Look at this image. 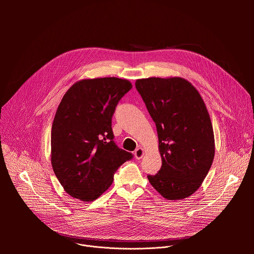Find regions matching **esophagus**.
Instances as JSON below:
<instances>
[{"instance_id":"esophagus-1","label":"esophagus","mask_w":254,"mask_h":254,"mask_svg":"<svg viewBox=\"0 0 254 254\" xmlns=\"http://www.w3.org/2000/svg\"><path fill=\"white\" fill-rule=\"evenodd\" d=\"M144 155V151L142 148H137L135 151H134V157L136 160H140Z\"/></svg>"}]
</instances>
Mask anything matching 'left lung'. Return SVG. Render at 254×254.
<instances>
[{
  "label": "left lung",
  "mask_w": 254,
  "mask_h": 254,
  "mask_svg": "<svg viewBox=\"0 0 254 254\" xmlns=\"http://www.w3.org/2000/svg\"><path fill=\"white\" fill-rule=\"evenodd\" d=\"M135 87L156 124L162 167L148 176L167 200H182L202 185L215 156V139L203 98L182 77L137 79Z\"/></svg>",
  "instance_id": "1"
}]
</instances>
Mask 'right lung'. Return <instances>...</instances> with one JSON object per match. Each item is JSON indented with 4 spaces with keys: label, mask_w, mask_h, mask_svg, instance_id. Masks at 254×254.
<instances>
[{
    "label": "right lung",
    "mask_w": 254,
    "mask_h": 254,
    "mask_svg": "<svg viewBox=\"0 0 254 254\" xmlns=\"http://www.w3.org/2000/svg\"><path fill=\"white\" fill-rule=\"evenodd\" d=\"M127 79H82L62 97L51 130V165L67 194L91 202L111 187L114 174L132 155L115 143L112 118L131 89Z\"/></svg>",
    "instance_id": "right-lung-1"
}]
</instances>
